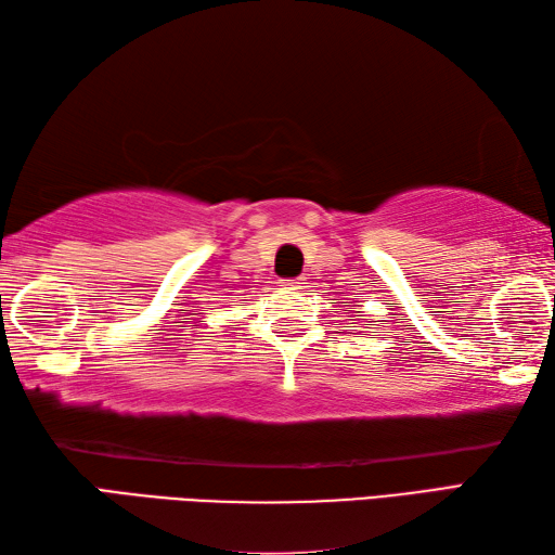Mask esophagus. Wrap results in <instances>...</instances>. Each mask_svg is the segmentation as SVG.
Segmentation results:
<instances>
[{"label": "esophagus", "instance_id": "obj_1", "mask_svg": "<svg viewBox=\"0 0 555 555\" xmlns=\"http://www.w3.org/2000/svg\"><path fill=\"white\" fill-rule=\"evenodd\" d=\"M305 284H308V279H305V276L281 279V286H286V288H305Z\"/></svg>", "mask_w": 555, "mask_h": 555}]
</instances>
